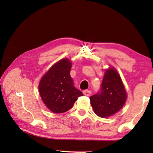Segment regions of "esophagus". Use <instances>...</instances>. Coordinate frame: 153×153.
<instances>
[{
  "label": "esophagus",
  "mask_w": 153,
  "mask_h": 153,
  "mask_svg": "<svg viewBox=\"0 0 153 153\" xmlns=\"http://www.w3.org/2000/svg\"><path fill=\"white\" fill-rule=\"evenodd\" d=\"M83 93H84V94L85 96H87V97H89V96L91 95L92 92L90 91V90H84V92H83Z\"/></svg>",
  "instance_id": "esophagus-1"
}]
</instances>
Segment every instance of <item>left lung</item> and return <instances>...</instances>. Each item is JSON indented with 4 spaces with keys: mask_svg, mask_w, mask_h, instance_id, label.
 <instances>
[{
    "mask_svg": "<svg viewBox=\"0 0 153 153\" xmlns=\"http://www.w3.org/2000/svg\"><path fill=\"white\" fill-rule=\"evenodd\" d=\"M126 99V91L121 77L113 67L106 69L100 90L90 98L94 113L102 118L117 113Z\"/></svg>",
    "mask_w": 153,
    "mask_h": 153,
    "instance_id": "left-lung-1",
    "label": "left lung"
}]
</instances>
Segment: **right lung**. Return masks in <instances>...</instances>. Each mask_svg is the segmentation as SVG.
I'll return each instance as SVG.
<instances>
[{
    "mask_svg": "<svg viewBox=\"0 0 153 153\" xmlns=\"http://www.w3.org/2000/svg\"><path fill=\"white\" fill-rule=\"evenodd\" d=\"M71 62L63 59L52 66L39 83L40 95L48 109L62 113L71 109L82 92L74 86L70 76Z\"/></svg>",
    "mask_w": 153,
    "mask_h": 153,
    "instance_id": "right-lung-1",
    "label": "right lung"
}]
</instances>
